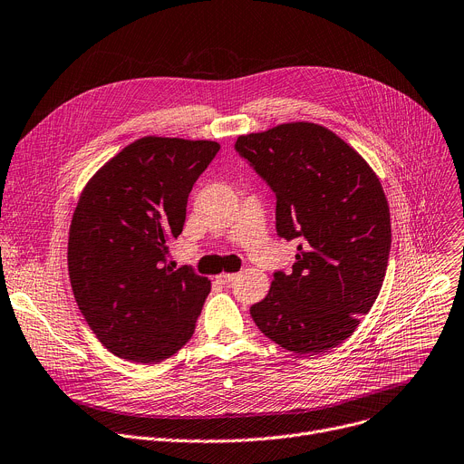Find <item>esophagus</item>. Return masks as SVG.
Returning a JSON list of instances; mask_svg holds the SVG:
<instances>
[{
    "mask_svg": "<svg viewBox=\"0 0 464 464\" xmlns=\"http://www.w3.org/2000/svg\"><path fill=\"white\" fill-rule=\"evenodd\" d=\"M235 277H237V274H222L218 280H220V284H224V285H231L233 282H235Z\"/></svg>",
    "mask_w": 464,
    "mask_h": 464,
    "instance_id": "1",
    "label": "esophagus"
}]
</instances>
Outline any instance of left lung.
<instances>
[{"instance_id": "8db88e82", "label": "left lung", "mask_w": 464, "mask_h": 464, "mask_svg": "<svg viewBox=\"0 0 464 464\" xmlns=\"http://www.w3.org/2000/svg\"><path fill=\"white\" fill-rule=\"evenodd\" d=\"M235 150L276 196L277 237L298 240L293 270L274 272L252 319L291 353H326L356 330L384 282L392 227L381 182L351 145L314 122L240 136Z\"/></svg>"}]
</instances>
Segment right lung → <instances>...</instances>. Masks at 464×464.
<instances>
[{
  "label": "right lung",
  "instance_id": "obj_1",
  "mask_svg": "<svg viewBox=\"0 0 464 464\" xmlns=\"http://www.w3.org/2000/svg\"><path fill=\"white\" fill-rule=\"evenodd\" d=\"M216 141L141 138L89 180L72 216L69 276L89 328L115 356L157 363L187 345L208 277L168 263Z\"/></svg>",
  "mask_w": 464,
  "mask_h": 464
}]
</instances>
